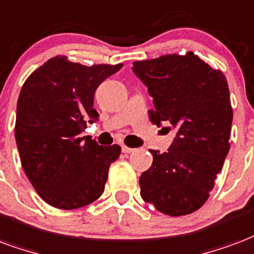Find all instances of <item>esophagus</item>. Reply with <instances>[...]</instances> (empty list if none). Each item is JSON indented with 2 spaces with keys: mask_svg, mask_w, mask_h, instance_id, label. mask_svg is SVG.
Wrapping results in <instances>:
<instances>
[{
  "mask_svg": "<svg viewBox=\"0 0 254 254\" xmlns=\"http://www.w3.org/2000/svg\"><path fill=\"white\" fill-rule=\"evenodd\" d=\"M136 149H133V148H129V146L127 145H122V152L124 153H132V152H134Z\"/></svg>",
  "mask_w": 254,
  "mask_h": 254,
  "instance_id": "obj_1",
  "label": "esophagus"
}]
</instances>
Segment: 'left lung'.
<instances>
[{"label": "left lung", "instance_id": "obj_1", "mask_svg": "<svg viewBox=\"0 0 254 254\" xmlns=\"http://www.w3.org/2000/svg\"><path fill=\"white\" fill-rule=\"evenodd\" d=\"M132 69L153 98L149 120L178 130L168 151H149L153 163L140 176L141 198L171 217L194 213L207 200L230 148L226 78L194 52L134 62Z\"/></svg>", "mask_w": 254, "mask_h": 254}]
</instances>
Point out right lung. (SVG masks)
I'll list each match as a JSON object with an SVG mask.
<instances>
[{
    "label": "right lung",
    "instance_id": "1",
    "mask_svg": "<svg viewBox=\"0 0 254 254\" xmlns=\"http://www.w3.org/2000/svg\"><path fill=\"white\" fill-rule=\"evenodd\" d=\"M121 67H89L55 56L22 86L14 127L17 148L31 185L54 207H83L102 195L121 146L98 145L80 133L99 117L93 108L97 87Z\"/></svg>",
    "mask_w": 254,
    "mask_h": 254
}]
</instances>
